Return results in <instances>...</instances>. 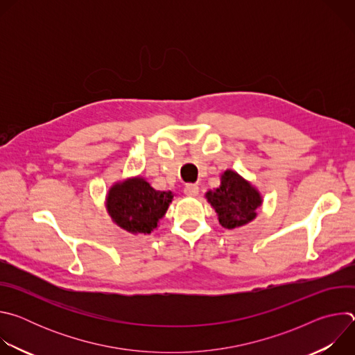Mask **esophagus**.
<instances>
[{
  "label": "esophagus",
  "instance_id": "1",
  "mask_svg": "<svg viewBox=\"0 0 355 355\" xmlns=\"http://www.w3.org/2000/svg\"><path fill=\"white\" fill-rule=\"evenodd\" d=\"M184 193L187 196H196L199 193V187L196 184H188L184 188Z\"/></svg>",
  "mask_w": 355,
  "mask_h": 355
}]
</instances>
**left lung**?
<instances>
[{"instance_id":"8db88e82","label":"left lung","mask_w":355,"mask_h":355,"mask_svg":"<svg viewBox=\"0 0 355 355\" xmlns=\"http://www.w3.org/2000/svg\"><path fill=\"white\" fill-rule=\"evenodd\" d=\"M225 229H236L250 223L257 216L263 204L261 193L236 171L226 170L220 177V187L205 193Z\"/></svg>"}]
</instances>
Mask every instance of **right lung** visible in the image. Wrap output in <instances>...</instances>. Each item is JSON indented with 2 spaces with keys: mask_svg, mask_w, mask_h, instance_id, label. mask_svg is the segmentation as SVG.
<instances>
[{
  "mask_svg": "<svg viewBox=\"0 0 355 355\" xmlns=\"http://www.w3.org/2000/svg\"><path fill=\"white\" fill-rule=\"evenodd\" d=\"M173 198L171 191H156L144 178L135 177L110 188L107 211L123 230L133 234H148L166 215Z\"/></svg>",
  "mask_w": 355,
  "mask_h": 355,
  "instance_id": "1",
  "label": "right lung"
}]
</instances>
